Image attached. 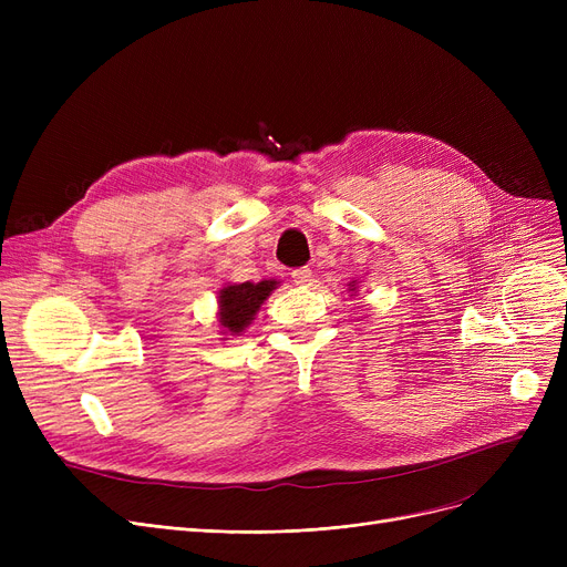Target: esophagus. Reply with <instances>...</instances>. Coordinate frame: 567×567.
Returning a JSON list of instances; mask_svg holds the SVG:
<instances>
[{
    "label": "esophagus",
    "instance_id": "esophagus-1",
    "mask_svg": "<svg viewBox=\"0 0 567 567\" xmlns=\"http://www.w3.org/2000/svg\"><path fill=\"white\" fill-rule=\"evenodd\" d=\"M310 278H312V271H310L308 266H303V268H293V271H291V280H293L296 285H301V287L310 285Z\"/></svg>",
    "mask_w": 567,
    "mask_h": 567
}]
</instances>
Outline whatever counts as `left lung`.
<instances>
[{
	"mask_svg": "<svg viewBox=\"0 0 567 567\" xmlns=\"http://www.w3.org/2000/svg\"><path fill=\"white\" fill-rule=\"evenodd\" d=\"M349 291H351V296H355V291H359V282H349Z\"/></svg>",
	"mask_w": 567,
	"mask_h": 567,
	"instance_id": "8db88e82",
	"label": "left lung"
}]
</instances>
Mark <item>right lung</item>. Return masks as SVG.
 <instances>
[{"label":"right lung","mask_w":567,"mask_h":567,"mask_svg":"<svg viewBox=\"0 0 567 567\" xmlns=\"http://www.w3.org/2000/svg\"><path fill=\"white\" fill-rule=\"evenodd\" d=\"M278 285L280 282L274 278L261 282H227L218 291L216 317L220 326V336H241L252 323L264 301L274 293V289H278Z\"/></svg>","instance_id":"obj_1"}]
</instances>
